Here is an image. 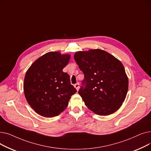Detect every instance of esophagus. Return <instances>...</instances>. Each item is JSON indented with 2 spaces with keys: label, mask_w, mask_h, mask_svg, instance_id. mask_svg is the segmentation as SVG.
<instances>
[{
  "label": "esophagus",
  "mask_w": 151,
  "mask_h": 151,
  "mask_svg": "<svg viewBox=\"0 0 151 151\" xmlns=\"http://www.w3.org/2000/svg\"><path fill=\"white\" fill-rule=\"evenodd\" d=\"M74 87L76 89V90L77 91H78V89H79V88H80V84H79L78 83H76V84H75V85H74Z\"/></svg>",
  "instance_id": "obj_1"
}]
</instances>
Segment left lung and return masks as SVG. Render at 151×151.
<instances>
[{"label":"left lung","instance_id":"1","mask_svg":"<svg viewBox=\"0 0 151 151\" xmlns=\"http://www.w3.org/2000/svg\"><path fill=\"white\" fill-rule=\"evenodd\" d=\"M74 59L84 75L78 93L87 107L101 116L116 112L125 100L129 88L121 62L99 49L77 52Z\"/></svg>","mask_w":151,"mask_h":151}]
</instances>
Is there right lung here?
Wrapping results in <instances>:
<instances>
[{"instance_id":"obj_1","label":"right lung","mask_w":151,"mask_h":151,"mask_svg":"<svg viewBox=\"0 0 151 151\" xmlns=\"http://www.w3.org/2000/svg\"><path fill=\"white\" fill-rule=\"evenodd\" d=\"M70 55L50 52L35 60L28 69L24 81V92L31 108L46 117L59 115L68 106L76 89L70 76L62 71Z\"/></svg>"}]
</instances>
